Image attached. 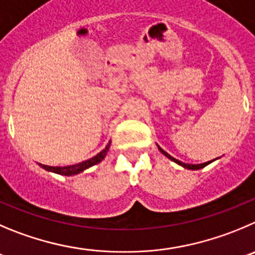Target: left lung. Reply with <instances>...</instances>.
Masks as SVG:
<instances>
[{"label":"left lung","mask_w":255,"mask_h":255,"mask_svg":"<svg viewBox=\"0 0 255 255\" xmlns=\"http://www.w3.org/2000/svg\"><path fill=\"white\" fill-rule=\"evenodd\" d=\"M157 147H159V150H160V151H161L162 154L165 155L166 157H169V159H170V160H173V161H175L176 164H179V165H181V166H183V168H185V169H190V170H198V169H202V168H204V166H207L208 164H210V162L213 161V160H212V161L203 162V164H198V165H194V164H185V162H181V161H179V160H176L175 157H173V156H171V155H169L168 152H166V151H164V150H162L161 147H160V146H157Z\"/></svg>","instance_id":"1"}]
</instances>
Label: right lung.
I'll list each match as a JSON object with an SVG mask.
<instances>
[{
    "label": "right lung",
    "instance_id": "obj_1",
    "mask_svg": "<svg viewBox=\"0 0 255 255\" xmlns=\"http://www.w3.org/2000/svg\"><path fill=\"white\" fill-rule=\"evenodd\" d=\"M110 144H111V141H109V144L106 145L105 149H104L101 152H99L96 156L91 157V159H89V160H85V161H82V162H79V164H75V165H67V166H62L61 168V166H48V165H42V164H40V166H42L45 170L53 171V173L61 174V175H66V176L75 175V174L81 173V171L86 170V169L90 168V166L95 165V164H99L101 160H104V157H105L106 154H108Z\"/></svg>",
    "mask_w": 255,
    "mask_h": 255
}]
</instances>
